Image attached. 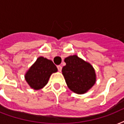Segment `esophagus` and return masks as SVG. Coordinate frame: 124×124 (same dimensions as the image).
Here are the masks:
<instances>
[{"label": "esophagus", "instance_id": "obj_1", "mask_svg": "<svg viewBox=\"0 0 124 124\" xmlns=\"http://www.w3.org/2000/svg\"><path fill=\"white\" fill-rule=\"evenodd\" d=\"M62 66H57V69H58V71H62Z\"/></svg>", "mask_w": 124, "mask_h": 124}]
</instances>
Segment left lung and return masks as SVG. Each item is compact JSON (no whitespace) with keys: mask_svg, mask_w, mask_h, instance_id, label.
<instances>
[{"mask_svg":"<svg viewBox=\"0 0 124 124\" xmlns=\"http://www.w3.org/2000/svg\"><path fill=\"white\" fill-rule=\"evenodd\" d=\"M66 65L62 70L68 87L74 93L83 94L86 93L96 82L94 68L89 63L77 55L65 58Z\"/></svg>","mask_w":124,"mask_h":124,"instance_id":"1","label":"left lung"}]
</instances>
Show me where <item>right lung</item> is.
I'll use <instances>...</instances> for the list:
<instances>
[{
	"label": "right lung",
	"mask_w": 124,
	"mask_h": 124,
	"mask_svg": "<svg viewBox=\"0 0 124 124\" xmlns=\"http://www.w3.org/2000/svg\"><path fill=\"white\" fill-rule=\"evenodd\" d=\"M57 71L53 62L42 56L37 58L25 75L26 82L34 89H40L47 84L51 75Z\"/></svg>",
	"instance_id": "1"
}]
</instances>
